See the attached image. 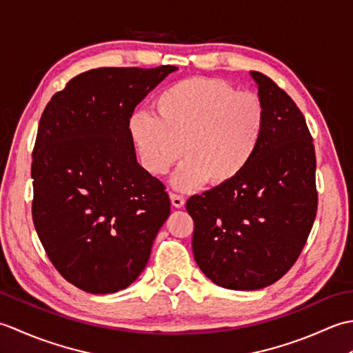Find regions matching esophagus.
<instances>
[{
  "label": "esophagus",
  "mask_w": 353,
  "mask_h": 353,
  "mask_svg": "<svg viewBox=\"0 0 353 353\" xmlns=\"http://www.w3.org/2000/svg\"><path fill=\"white\" fill-rule=\"evenodd\" d=\"M170 199H171V203L174 208H182L185 205V199L182 196H179V194L171 192L170 194Z\"/></svg>",
  "instance_id": "esophagus-1"
}]
</instances>
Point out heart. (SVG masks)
<instances>
[{"label": "heart", "instance_id": "heart-1", "mask_svg": "<svg viewBox=\"0 0 353 353\" xmlns=\"http://www.w3.org/2000/svg\"><path fill=\"white\" fill-rule=\"evenodd\" d=\"M153 109L134 110L127 132L153 176L167 174L183 152L186 161L172 179L182 191L236 181L256 156L267 127L261 97L238 92L220 79L177 81L156 97Z\"/></svg>", "mask_w": 353, "mask_h": 353}]
</instances>
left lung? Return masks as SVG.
Returning <instances> with one entry per match:
<instances>
[{"label":"left lung","mask_w":353,"mask_h":353,"mask_svg":"<svg viewBox=\"0 0 353 353\" xmlns=\"http://www.w3.org/2000/svg\"><path fill=\"white\" fill-rule=\"evenodd\" d=\"M250 74L267 109L256 156L236 181L186 201L197 265L214 283L239 291L265 288L294 265L319 205L303 114L272 79Z\"/></svg>","instance_id":"obj_1"}]
</instances>
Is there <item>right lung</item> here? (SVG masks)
<instances>
[{
  "mask_svg": "<svg viewBox=\"0 0 353 353\" xmlns=\"http://www.w3.org/2000/svg\"><path fill=\"white\" fill-rule=\"evenodd\" d=\"M176 70H89L52 95L41 117L33 223L52 265L86 292L109 294L137 281L168 219L165 185L138 163L127 121Z\"/></svg>",
  "mask_w": 353,
  "mask_h": 353,
  "instance_id": "add662e5",
  "label": "right lung"
}]
</instances>
